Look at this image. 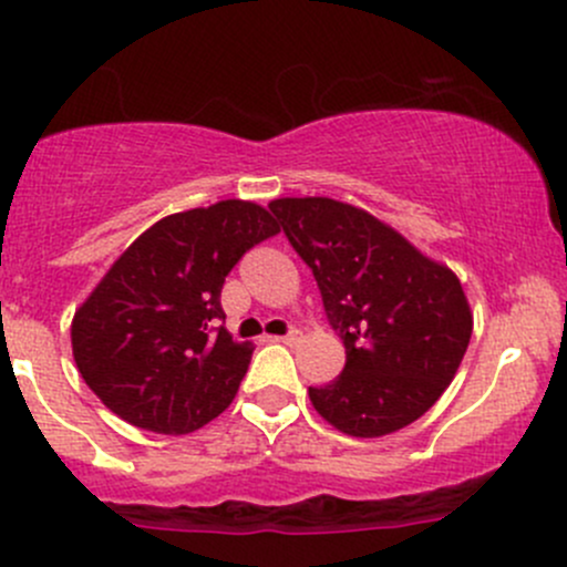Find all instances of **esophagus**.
<instances>
[{
  "mask_svg": "<svg viewBox=\"0 0 567 567\" xmlns=\"http://www.w3.org/2000/svg\"><path fill=\"white\" fill-rule=\"evenodd\" d=\"M303 339V333L299 331V329H293L290 333H285V337H279V342L282 344H290V348H293V344H299Z\"/></svg>",
  "mask_w": 567,
  "mask_h": 567,
  "instance_id": "1",
  "label": "esophagus"
}]
</instances>
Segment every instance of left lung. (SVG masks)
Wrapping results in <instances>:
<instances>
[{"label": "left lung", "instance_id": "obj_1", "mask_svg": "<svg viewBox=\"0 0 567 567\" xmlns=\"http://www.w3.org/2000/svg\"><path fill=\"white\" fill-rule=\"evenodd\" d=\"M312 268L344 369L309 402L350 437H383L426 413L454 380L473 337L462 282L374 214L333 198L268 204Z\"/></svg>", "mask_w": 567, "mask_h": 567}]
</instances>
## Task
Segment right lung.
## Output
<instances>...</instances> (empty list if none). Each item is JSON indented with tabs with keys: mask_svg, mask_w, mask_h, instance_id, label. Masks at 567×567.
<instances>
[{
	"mask_svg": "<svg viewBox=\"0 0 567 567\" xmlns=\"http://www.w3.org/2000/svg\"><path fill=\"white\" fill-rule=\"evenodd\" d=\"M274 234L268 208L234 198L163 217L118 255L70 326L75 367L111 413L187 434L234 402L252 344L217 326L219 293L241 255Z\"/></svg>",
	"mask_w": 567,
	"mask_h": 567,
	"instance_id": "obj_1",
	"label": "right lung"
}]
</instances>
